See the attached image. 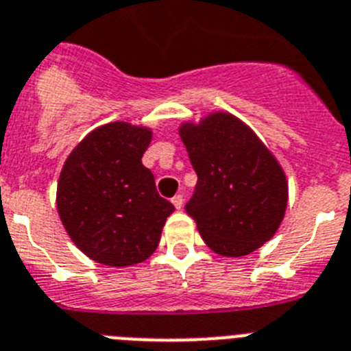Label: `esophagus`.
Instances as JSON below:
<instances>
[{
    "instance_id": "esophagus-1",
    "label": "esophagus",
    "mask_w": 351,
    "mask_h": 351,
    "mask_svg": "<svg viewBox=\"0 0 351 351\" xmlns=\"http://www.w3.org/2000/svg\"><path fill=\"white\" fill-rule=\"evenodd\" d=\"M182 202H184V199H182V195H176L172 199V204L176 206V209H181L182 208Z\"/></svg>"
}]
</instances>
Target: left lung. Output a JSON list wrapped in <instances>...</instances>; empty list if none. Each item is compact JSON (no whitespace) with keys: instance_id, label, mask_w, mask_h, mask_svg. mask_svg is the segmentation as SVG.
Here are the masks:
<instances>
[{"instance_id":"8db88e82","label":"left lung","mask_w":351,"mask_h":351,"mask_svg":"<svg viewBox=\"0 0 351 351\" xmlns=\"http://www.w3.org/2000/svg\"><path fill=\"white\" fill-rule=\"evenodd\" d=\"M197 186L186 213L211 250L226 257L254 252L277 232L287 206L282 167L234 115L211 113L179 128Z\"/></svg>"}]
</instances>
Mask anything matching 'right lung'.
<instances>
[{
	"mask_svg": "<svg viewBox=\"0 0 351 351\" xmlns=\"http://www.w3.org/2000/svg\"><path fill=\"white\" fill-rule=\"evenodd\" d=\"M152 131L110 122L86 134L60 173L56 208L85 256L106 266L145 261L160 243L173 206L142 165Z\"/></svg>",
	"mask_w": 351,
	"mask_h": 351,
	"instance_id": "add662e5",
	"label": "right lung"
}]
</instances>
